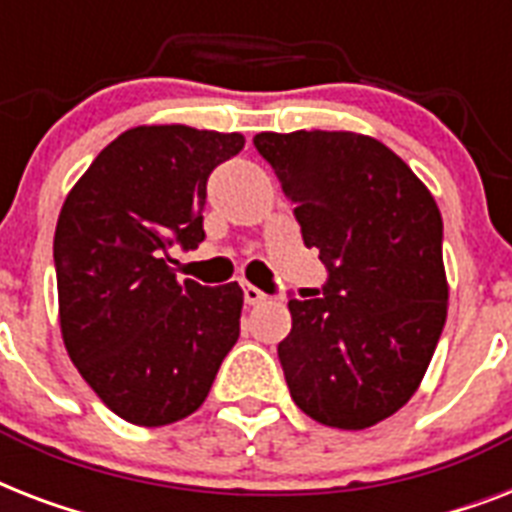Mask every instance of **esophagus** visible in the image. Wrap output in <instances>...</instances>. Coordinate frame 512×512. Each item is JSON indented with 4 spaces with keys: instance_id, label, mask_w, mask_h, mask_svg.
<instances>
[{
    "instance_id": "1",
    "label": "esophagus",
    "mask_w": 512,
    "mask_h": 512,
    "mask_svg": "<svg viewBox=\"0 0 512 512\" xmlns=\"http://www.w3.org/2000/svg\"><path fill=\"white\" fill-rule=\"evenodd\" d=\"M265 300V292L263 289L252 287V284H244V303L247 305H257Z\"/></svg>"
}]
</instances>
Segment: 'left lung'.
<instances>
[{
    "mask_svg": "<svg viewBox=\"0 0 512 512\" xmlns=\"http://www.w3.org/2000/svg\"><path fill=\"white\" fill-rule=\"evenodd\" d=\"M255 148L327 268L311 300L289 297L292 329L279 342L289 393L321 425L372 428L412 398L444 329L441 212L366 135L260 132Z\"/></svg>",
    "mask_w": 512,
    "mask_h": 512,
    "instance_id": "1",
    "label": "left lung"
}]
</instances>
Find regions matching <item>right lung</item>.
<instances>
[{
    "mask_svg": "<svg viewBox=\"0 0 512 512\" xmlns=\"http://www.w3.org/2000/svg\"><path fill=\"white\" fill-rule=\"evenodd\" d=\"M241 148L239 132L135 127L100 151L60 209L63 342L100 401L132 425L196 412L239 340V284L180 281L167 252L204 241L207 180Z\"/></svg>",
    "mask_w": 512,
    "mask_h": 512,
    "instance_id": "obj_1",
    "label": "right lung"
}]
</instances>
